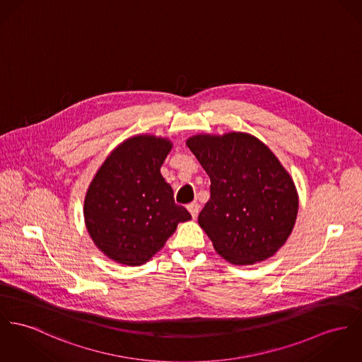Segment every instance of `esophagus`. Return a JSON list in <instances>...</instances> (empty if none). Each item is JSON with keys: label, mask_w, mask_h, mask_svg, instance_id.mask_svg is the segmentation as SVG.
<instances>
[{"label": "esophagus", "mask_w": 362, "mask_h": 362, "mask_svg": "<svg viewBox=\"0 0 362 362\" xmlns=\"http://www.w3.org/2000/svg\"><path fill=\"white\" fill-rule=\"evenodd\" d=\"M187 211L192 214V216H193V219H195L197 216H198V212H199V204L194 201V202H190L189 205H187Z\"/></svg>", "instance_id": "esophagus-1"}]
</instances>
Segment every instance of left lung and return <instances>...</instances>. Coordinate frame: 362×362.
Here are the masks:
<instances>
[{"label": "left lung", "mask_w": 362, "mask_h": 362, "mask_svg": "<svg viewBox=\"0 0 362 362\" xmlns=\"http://www.w3.org/2000/svg\"><path fill=\"white\" fill-rule=\"evenodd\" d=\"M211 179L198 224L231 264L272 257L296 222L299 195L276 154L245 132L199 134L186 141Z\"/></svg>", "instance_id": "left-lung-1"}]
</instances>
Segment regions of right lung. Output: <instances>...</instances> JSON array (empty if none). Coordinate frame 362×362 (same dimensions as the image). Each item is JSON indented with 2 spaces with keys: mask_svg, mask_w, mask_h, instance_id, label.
<instances>
[{
  "mask_svg": "<svg viewBox=\"0 0 362 362\" xmlns=\"http://www.w3.org/2000/svg\"><path fill=\"white\" fill-rule=\"evenodd\" d=\"M172 141L154 135L124 140L93 176L83 219L95 245L124 266H140L161 250L177 224L192 215L176 205L163 177Z\"/></svg>",
  "mask_w": 362,
  "mask_h": 362,
  "instance_id": "right-lung-1",
  "label": "right lung"
}]
</instances>
